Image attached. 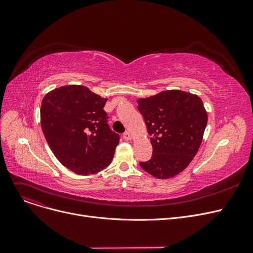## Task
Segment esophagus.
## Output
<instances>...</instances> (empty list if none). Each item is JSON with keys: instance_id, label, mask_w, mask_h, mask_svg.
<instances>
[{"instance_id": "34e87169", "label": "esophagus", "mask_w": 253, "mask_h": 253, "mask_svg": "<svg viewBox=\"0 0 253 253\" xmlns=\"http://www.w3.org/2000/svg\"><path fill=\"white\" fill-rule=\"evenodd\" d=\"M131 134L129 133V132H125V133L123 134V138L125 139V140H130L131 139Z\"/></svg>"}]
</instances>
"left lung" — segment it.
<instances>
[{
    "label": "left lung",
    "mask_w": 253,
    "mask_h": 253,
    "mask_svg": "<svg viewBox=\"0 0 253 253\" xmlns=\"http://www.w3.org/2000/svg\"><path fill=\"white\" fill-rule=\"evenodd\" d=\"M147 125L153 156L140 167L160 179L188 167L202 142L207 113L201 98L180 90H167L137 100Z\"/></svg>",
    "instance_id": "obj_1"
}]
</instances>
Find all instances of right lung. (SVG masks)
Segmentation results:
<instances>
[{
    "instance_id": "obj_1",
    "label": "right lung",
    "mask_w": 253,
    "mask_h": 253,
    "mask_svg": "<svg viewBox=\"0 0 253 253\" xmlns=\"http://www.w3.org/2000/svg\"><path fill=\"white\" fill-rule=\"evenodd\" d=\"M105 102L81 85L56 88L42 100L45 138L58 161L77 174L96 173L114 158L120 136L108 124Z\"/></svg>"
}]
</instances>
